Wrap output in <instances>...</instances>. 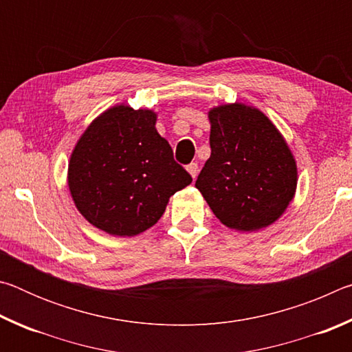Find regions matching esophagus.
I'll list each match as a JSON object with an SVG mask.
<instances>
[{
    "label": "esophagus",
    "mask_w": 352,
    "mask_h": 352,
    "mask_svg": "<svg viewBox=\"0 0 352 352\" xmlns=\"http://www.w3.org/2000/svg\"><path fill=\"white\" fill-rule=\"evenodd\" d=\"M186 170L189 172L190 177H192L195 180V177H197V174H199V164L197 163H190V164L186 166Z\"/></svg>",
    "instance_id": "1"
}]
</instances>
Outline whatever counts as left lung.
Masks as SVG:
<instances>
[{
  "label": "left lung",
  "mask_w": 352,
  "mask_h": 352,
  "mask_svg": "<svg viewBox=\"0 0 352 352\" xmlns=\"http://www.w3.org/2000/svg\"><path fill=\"white\" fill-rule=\"evenodd\" d=\"M211 157L195 182L220 222L252 233L275 223L296 192L287 141L256 107L233 102L208 111Z\"/></svg>",
  "instance_id": "8db88e82"
}]
</instances>
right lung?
Returning <instances> with one entry per match:
<instances>
[{
  "label": "right lung",
  "mask_w": 352,
  "mask_h": 352,
  "mask_svg": "<svg viewBox=\"0 0 352 352\" xmlns=\"http://www.w3.org/2000/svg\"><path fill=\"white\" fill-rule=\"evenodd\" d=\"M158 115L116 104L94 118L68 163L74 205L107 234L130 237L158 222L169 199L192 178L157 132Z\"/></svg>",
  "instance_id": "obj_1"
}]
</instances>
